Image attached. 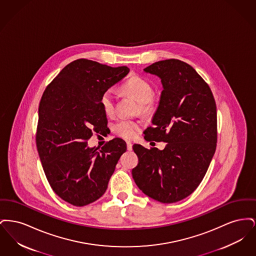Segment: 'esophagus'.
Returning a JSON list of instances; mask_svg holds the SVG:
<instances>
[{
	"label": "esophagus",
	"instance_id": "1",
	"mask_svg": "<svg viewBox=\"0 0 256 256\" xmlns=\"http://www.w3.org/2000/svg\"><path fill=\"white\" fill-rule=\"evenodd\" d=\"M126 148H128V150H132V142H130V141L126 142Z\"/></svg>",
	"mask_w": 256,
	"mask_h": 256
}]
</instances>
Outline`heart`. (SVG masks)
Here are the masks:
<instances>
[{
	"label": "heart",
	"mask_w": 256,
	"mask_h": 256,
	"mask_svg": "<svg viewBox=\"0 0 256 256\" xmlns=\"http://www.w3.org/2000/svg\"><path fill=\"white\" fill-rule=\"evenodd\" d=\"M122 91L128 95L135 98L139 102L140 108L143 112H150L152 110L154 100V88L152 84L139 76H134L128 78L122 86ZM102 108L106 115H112L115 111L116 97L112 89H108L102 95L100 100ZM115 134H118L122 138L130 139L139 132L140 126L137 122L132 120L121 118L113 124L112 126Z\"/></svg>",
	"instance_id": "b5f03b06"
}]
</instances>
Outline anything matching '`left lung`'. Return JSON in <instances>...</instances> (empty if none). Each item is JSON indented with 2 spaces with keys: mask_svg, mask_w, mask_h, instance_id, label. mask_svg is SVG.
<instances>
[{
  "mask_svg": "<svg viewBox=\"0 0 256 256\" xmlns=\"http://www.w3.org/2000/svg\"><path fill=\"white\" fill-rule=\"evenodd\" d=\"M144 71L163 86L145 139L167 145L160 150L134 144L139 162L132 178L145 195L172 204L191 195L206 174L217 146L216 102L204 78L183 61H158Z\"/></svg>",
  "mask_w": 256,
  "mask_h": 256,
  "instance_id": "1",
  "label": "left lung"
}]
</instances>
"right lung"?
I'll return each mask as SVG.
<instances>
[{"instance_id":"right-lung-1","label":"right lung","mask_w":256,"mask_h":256,"mask_svg":"<svg viewBox=\"0 0 256 256\" xmlns=\"http://www.w3.org/2000/svg\"><path fill=\"white\" fill-rule=\"evenodd\" d=\"M130 72L76 60L65 66L45 89L38 108L36 146L54 192L74 206H87L104 194L116 164L126 150L121 138L100 148L87 141L108 128L100 100Z\"/></svg>"}]
</instances>
